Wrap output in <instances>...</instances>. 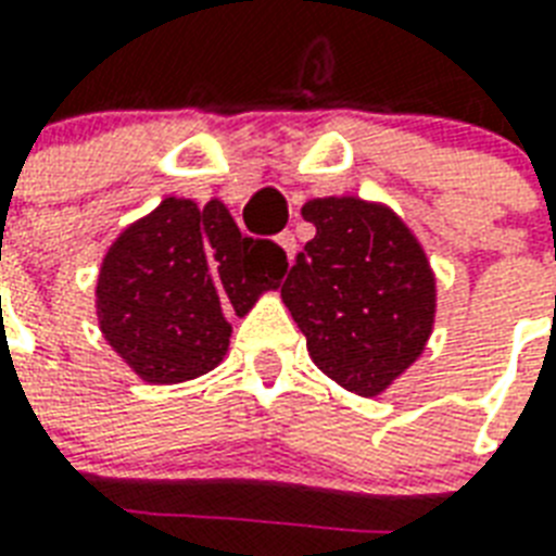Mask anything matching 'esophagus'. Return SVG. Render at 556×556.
<instances>
[{
	"label": "esophagus",
	"mask_w": 556,
	"mask_h": 556,
	"mask_svg": "<svg viewBox=\"0 0 556 556\" xmlns=\"http://www.w3.org/2000/svg\"><path fill=\"white\" fill-rule=\"evenodd\" d=\"M277 242L282 244V251L288 253V260H291V256H294L296 253V239H294V233H291V230H282V233L277 236Z\"/></svg>",
	"instance_id": "esophagus-1"
}]
</instances>
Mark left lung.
<instances>
[{
    "label": "left lung",
    "instance_id": "obj_1",
    "mask_svg": "<svg viewBox=\"0 0 556 556\" xmlns=\"http://www.w3.org/2000/svg\"><path fill=\"white\" fill-rule=\"evenodd\" d=\"M303 218L317 236L296 253L282 303L308 355L331 380L371 397L424 352L435 279L409 227L383 204L314 199Z\"/></svg>",
    "mask_w": 556,
    "mask_h": 556
}]
</instances>
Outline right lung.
I'll use <instances>...</instances> for the list:
<instances>
[{
  "label": "right lung",
  "instance_id": "obj_1",
  "mask_svg": "<svg viewBox=\"0 0 556 556\" xmlns=\"http://www.w3.org/2000/svg\"><path fill=\"white\" fill-rule=\"evenodd\" d=\"M286 268V251L244 236L222 201L164 199L109 248L100 331L150 383L199 378L225 357L227 314L244 317Z\"/></svg>",
  "mask_w": 556,
  "mask_h": 556
}]
</instances>
